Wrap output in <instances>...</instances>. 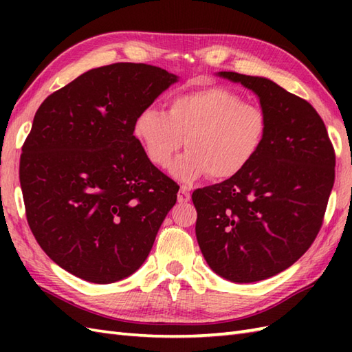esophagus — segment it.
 <instances>
[{
	"instance_id": "1",
	"label": "esophagus",
	"mask_w": 352,
	"mask_h": 352,
	"mask_svg": "<svg viewBox=\"0 0 352 352\" xmlns=\"http://www.w3.org/2000/svg\"><path fill=\"white\" fill-rule=\"evenodd\" d=\"M190 199V193L188 190V188H183L180 189V192H178V203H188V201Z\"/></svg>"
}]
</instances>
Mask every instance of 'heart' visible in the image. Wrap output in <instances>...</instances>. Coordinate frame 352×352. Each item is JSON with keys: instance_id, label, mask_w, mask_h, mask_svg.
<instances>
[{"instance_id": "obj_1", "label": "heart", "mask_w": 352, "mask_h": 352, "mask_svg": "<svg viewBox=\"0 0 352 352\" xmlns=\"http://www.w3.org/2000/svg\"><path fill=\"white\" fill-rule=\"evenodd\" d=\"M133 134L148 160L166 168L184 144L188 151L170 164L182 183L210 175L228 180L241 174L265 145L266 111L223 86H208L172 95L168 113L145 107L134 119Z\"/></svg>"}]
</instances>
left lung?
I'll return each instance as SVG.
<instances>
[{"label":"left lung","instance_id":"left-lung-1","mask_svg":"<svg viewBox=\"0 0 352 352\" xmlns=\"http://www.w3.org/2000/svg\"><path fill=\"white\" fill-rule=\"evenodd\" d=\"M219 76L258 96L267 134L243 172L192 193L195 233L216 274L254 283L287 269L315 242L334 184L336 154L310 102L263 77Z\"/></svg>","mask_w":352,"mask_h":352}]
</instances>
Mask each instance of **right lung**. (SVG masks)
I'll use <instances>...</instances> for the list:
<instances>
[{
    "label": "right lung",
    "mask_w": 352,
    "mask_h": 352,
    "mask_svg": "<svg viewBox=\"0 0 352 352\" xmlns=\"http://www.w3.org/2000/svg\"><path fill=\"white\" fill-rule=\"evenodd\" d=\"M177 81L145 63L81 74L37 109L22 145L19 182L41 248L81 280L136 272L180 189L148 160L134 119Z\"/></svg>",
    "instance_id": "right-lung-1"
}]
</instances>
